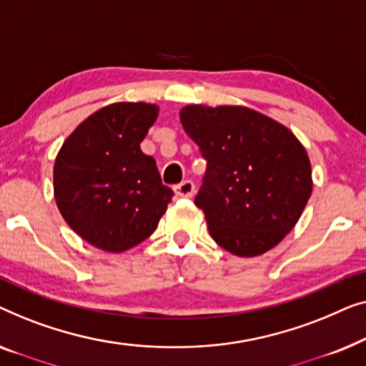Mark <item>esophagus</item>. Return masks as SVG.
Instances as JSON below:
<instances>
[{
    "label": "esophagus",
    "mask_w": 366,
    "mask_h": 366,
    "mask_svg": "<svg viewBox=\"0 0 366 366\" xmlns=\"http://www.w3.org/2000/svg\"><path fill=\"white\" fill-rule=\"evenodd\" d=\"M174 192H176L179 197H192L195 192V185L192 181H182L174 187Z\"/></svg>",
    "instance_id": "1"
}]
</instances>
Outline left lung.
Returning a JSON list of instances; mask_svg holds the SVG:
<instances>
[{
	"mask_svg": "<svg viewBox=\"0 0 366 366\" xmlns=\"http://www.w3.org/2000/svg\"><path fill=\"white\" fill-rule=\"evenodd\" d=\"M179 116L207 161L195 205L212 239L237 257L279 245L313 185L310 159L295 134L245 106L190 104Z\"/></svg>",
	"mask_w": 366,
	"mask_h": 366,
	"instance_id": "obj_1",
	"label": "left lung"
}]
</instances>
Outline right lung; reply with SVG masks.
Segmentation results:
<instances>
[{"instance_id": "add662e5", "label": "right lung", "mask_w": 366, "mask_h": 366, "mask_svg": "<svg viewBox=\"0 0 366 366\" xmlns=\"http://www.w3.org/2000/svg\"><path fill=\"white\" fill-rule=\"evenodd\" d=\"M159 106L114 102L69 134L54 161V200L66 224L97 249L121 254L156 230L174 195L141 151Z\"/></svg>"}]
</instances>
